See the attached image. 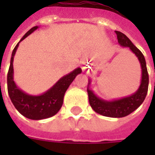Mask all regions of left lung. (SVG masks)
<instances>
[{
    "instance_id": "obj_1",
    "label": "left lung",
    "mask_w": 155,
    "mask_h": 155,
    "mask_svg": "<svg viewBox=\"0 0 155 155\" xmlns=\"http://www.w3.org/2000/svg\"><path fill=\"white\" fill-rule=\"evenodd\" d=\"M119 44L123 47L129 48L138 58L142 69V77L141 83L138 91L130 96L107 101L97 97L94 92L88 86L87 92L89 96V102L91 108L96 113L111 118H121L131 114L137 108L140 106L146 97L148 87H149V74L147 71L146 62L142 52L131 42L130 39L122 32L115 31ZM91 84V81H89Z\"/></svg>"
}]
</instances>
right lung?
I'll list each match as a JSON object with an SVG mask.
<instances>
[{"label": "right lung", "mask_w": 155, "mask_h": 155, "mask_svg": "<svg viewBox=\"0 0 155 155\" xmlns=\"http://www.w3.org/2000/svg\"><path fill=\"white\" fill-rule=\"evenodd\" d=\"M38 28V26L32 27L19 41L12 51L11 64L7 74V90L10 99L15 109L23 115L30 120H43L50 118L57 114L61 110L65 91L70 84L74 81L76 75L81 73V68H77L70 74L61 78L52 87L41 95H31L20 90L13 80V60L15 51L18 48L19 43L27 37L30 34Z\"/></svg>", "instance_id": "obj_1"}]
</instances>
